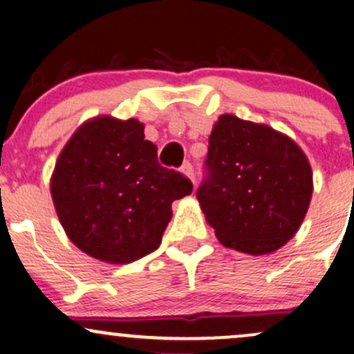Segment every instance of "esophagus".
I'll return each mask as SVG.
<instances>
[{"label": "esophagus", "instance_id": "esophagus-1", "mask_svg": "<svg viewBox=\"0 0 354 354\" xmlns=\"http://www.w3.org/2000/svg\"><path fill=\"white\" fill-rule=\"evenodd\" d=\"M182 172L191 178L192 184H196V170H194V167H192L191 162H185L184 165H182Z\"/></svg>", "mask_w": 354, "mask_h": 354}]
</instances>
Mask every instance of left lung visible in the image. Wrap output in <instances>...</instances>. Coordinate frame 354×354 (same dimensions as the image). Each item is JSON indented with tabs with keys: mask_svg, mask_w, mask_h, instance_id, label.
<instances>
[{
	"mask_svg": "<svg viewBox=\"0 0 354 354\" xmlns=\"http://www.w3.org/2000/svg\"><path fill=\"white\" fill-rule=\"evenodd\" d=\"M311 167L288 136L222 115L213 125L196 198L220 243L267 254L297 232L310 206Z\"/></svg>",
	"mask_w": 354,
	"mask_h": 354,
	"instance_id": "8db88e82",
	"label": "left lung"
}]
</instances>
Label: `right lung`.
Wrapping results in <instances>:
<instances>
[{
    "instance_id": "add662e5",
    "label": "right lung",
    "mask_w": 354,
    "mask_h": 354,
    "mask_svg": "<svg viewBox=\"0 0 354 354\" xmlns=\"http://www.w3.org/2000/svg\"><path fill=\"white\" fill-rule=\"evenodd\" d=\"M192 182L158 163L138 120L86 122L59 153L51 196L66 236L89 257L131 263L158 250L172 203Z\"/></svg>"
}]
</instances>
